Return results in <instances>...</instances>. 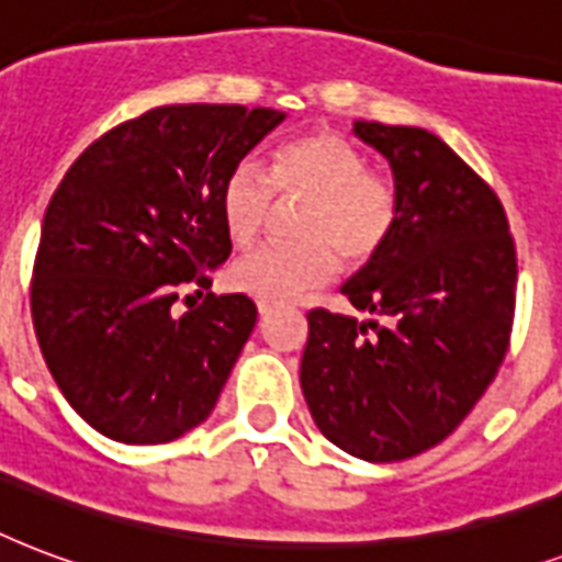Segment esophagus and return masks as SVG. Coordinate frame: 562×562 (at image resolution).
I'll use <instances>...</instances> for the list:
<instances>
[{
	"mask_svg": "<svg viewBox=\"0 0 562 562\" xmlns=\"http://www.w3.org/2000/svg\"><path fill=\"white\" fill-rule=\"evenodd\" d=\"M258 313H260V316H269V313H272V304L258 302Z\"/></svg>",
	"mask_w": 562,
	"mask_h": 562,
	"instance_id": "obj_1",
	"label": "esophagus"
}]
</instances>
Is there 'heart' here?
<instances>
[{"instance_id": "heart-1", "label": "heart", "mask_w": 562, "mask_h": 562, "mask_svg": "<svg viewBox=\"0 0 562 562\" xmlns=\"http://www.w3.org/2000/svg\"><path fill=\"white\" fill-rule=\"evenodd\" d=\"M367 167L358 146L330 132L278 146L269 172L258 160H237L220 190L222 222L237 246H249L267 228L276 193L304 204L295 213L299 243L249 251L228 269V284L258 302L284 304L328 284L340 255L351 267L375 258L395 232L398 190Z\"/></svg>"}]
</instances>
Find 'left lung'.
Returning a JSON list of instances; mask_svg holds the SVG:
<instances>
[{
	"label": "left lung",
	"instance_id": "left-lung-1",
	"mask_svg": "<svg viewBox=\"0 0 562 562\" xmlns=\"http://www.w3.org/2000/svg\"><path fill=\"white\" fill-rule=\"evenodd\" d=\"M355 134L390 160L398 222L342 295L384 322L307 313L302 393L334 446L395 463L442 442L493 384L519 269L498 195L437 134L363 120Z\"/></svg>",
	"mask_w": 562,
	"mask_h": 562
}]
</instances>
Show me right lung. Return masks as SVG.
<instances>
[{
    "label": "right lung",
    "instance_id": "obj_1",
    "mask_svg": "<svg viewBox=\"0 0 562 562\" xmlns=\"http://www.w3.org/2000/svg\"><path fill=\"white\" fill-rule=\"evenodd\" d=\"M286 114L164 104L90 143L52 195L32 276L43 360L72 411L128 446L172 442L211 416L258 322L249 295H204L232 237L225 176ZM190 299V295H187Z\"/></svg>",
    "mask_w": 562,
    "mask_h": 562
}]
</instances>
